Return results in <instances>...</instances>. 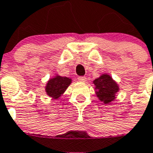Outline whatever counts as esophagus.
<instances>
[{
    "instance_id": "obj_1",
    "label": "esophagus",
    "mask_w": 153,
    "mask_h": 153,
    "mask_svg": "<svg viewBox=\"0 0 153 153\" xmlns=\"http://www.w3.org/2000/svg\"><path fill=\"white\" fill-rule=\"evenodd\" d=\"M78 80H79V81H80V82H84L87 81V78H86L85 76H79V78H78Z\"/></svg>"
}]
</instances>
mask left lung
I'll return each instance as SVG.
<instances>
[{"label":"left lung","instance_id":"obj_1","mask_svg":"<svg viewBox=\"0 0 153 153\" xmlns=\"http://www.w3.org/2000/svg\"><path fill=\"white\" fill-rule=\"evenodd\" d=\"M94 84L97 89V95L101 101L108 104L115 99V94L119 88L116 82L108 74H102L98 79L94 80Z\"/></svg>","mask_w":153,"mask_h":153}]
</instances>
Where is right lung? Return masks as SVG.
<instances>
[{
  "mask_svg": "<svg viewBox=\"0 0 153 153\" xmlns=\"http://www.w3.org/2000/svg\"><path fill=\"white\" fill-rule=\"evenodd\" d=\"M71 83V79L66 77L56 76L51 79L46 86V92L54 99H58Z\"/></svg>",
  "mask_w": 153,
  "mask_h": 153,
  "instance_id": "1",
  "label": "right lung"
}]
</instances>
